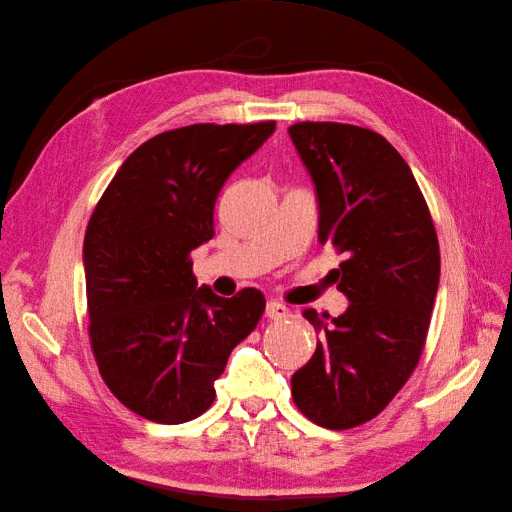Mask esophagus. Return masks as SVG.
Instances as JSON below:
<instances>
[{"mask_svg":"<svg viewBox=\"0 0 512 512\" xmlns=\"http://www.w3.org/2000/svg\"><path fill=\"white\" fill-rule=\"evenodd\" d=\"M290 316V309L277 301L267 303V318L269 320H286Z\"/></svg>","mask_w":512,"mask_h":512,"instance_id":"1","label":"esophagus"}]
</instances>
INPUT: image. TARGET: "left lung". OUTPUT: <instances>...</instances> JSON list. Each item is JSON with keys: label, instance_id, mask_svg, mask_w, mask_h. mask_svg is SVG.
I'll list each match as a JSON object with an SVG mask.
<instances>
[{"label": "left lung", "instance_id": "1", "mask_svg": "<svg viewBox=\"0 0 512 512\" xmlns=\"http://www.w3.org/2000/svg\"><path fill=\"white\" fill-rule=\"evenodd\" d=\"M320 203V243L344 260L337 290L346 314L303 316L320 333L312 361L292 376L309 421L352 429L404 389L427 342L440 282L438 232L406 160L369 128L299 121L288 128Z\"/></svg>", "mask_w": 512, "mask_h": 512}]
</instances>
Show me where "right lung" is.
I'll return each instance as SVG.
<instances>
[{"label": "right lung", "mask_w": 512, "mask_h": 512, "mask_svg": "<svg viewBox=\"0 0 512 512\" xmlns=\"http://www.w3.org/2000/svg\"><path fill=\"white\" fill-rule=\"evenodd\" d=\"M275 121L194 123L149 138L91 213L83 258L89 344L123 406L162 425L207 412L228 356L265 314L243 288L196 290L192 250L213 237L224 181L267 141Z\"/></svg>", "instance_id": "right-lung-1"}]
</instances>
